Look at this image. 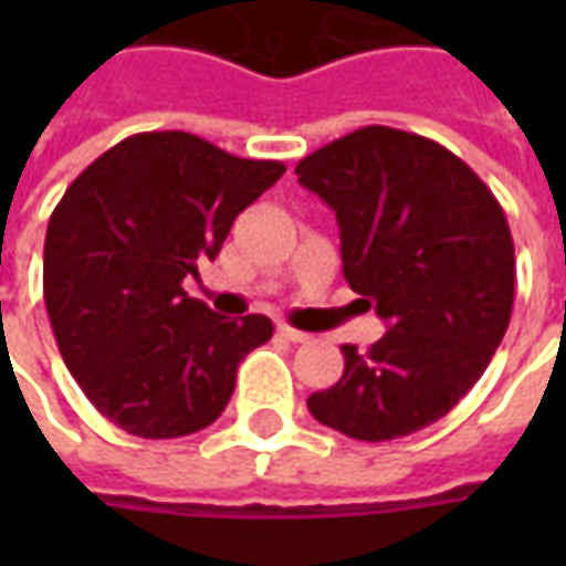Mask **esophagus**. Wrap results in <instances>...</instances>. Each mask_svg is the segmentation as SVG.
<instances>
[{
  "instance_id": "obj_1",
  "label": "esophagus",
  "mask_w": 566,
  "mask_h": 566,
  "mask_svg": "<svg viewBox=\"0 0 566 566\" xmlns=\"http://www.w3.org/2000/svg\"><path fill=\"white\" fill-rule=\"evenodd\" d=\"M279 336L287 339V343H306L308 339V333L296 331V327H287V324H279Z\"/></svg>"
}]
</instances>
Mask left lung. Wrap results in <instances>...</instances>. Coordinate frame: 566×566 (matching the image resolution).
Returning a JSON list of instances; mask_svg holds the SVG:
<instances>
[{
    "label": "left lung",
    "instance_id": "1",
    "mask_svg": "<svg viewBox=\"0 0 566 566\" xmlns=\"http://www.w3.org/2000/svg\"><path fill=\"white\" fill-rule=\"evenodd\" d=\"M339 221L343 272L388 333L343 345L345 373L308 397L321 424L364 442L449 416L510 327L515 248L479 175L439 142L364 127L296 163Z\"/></svg>",
    "mask_w": 566,
    "mask_h": 566
}]
</instances>
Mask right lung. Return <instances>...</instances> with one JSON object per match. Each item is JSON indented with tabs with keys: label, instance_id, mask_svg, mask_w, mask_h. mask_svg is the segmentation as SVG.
Instances as JSON below:
<instances>
[{
	"label": "right lung",
	"instance_id": "add662e5",
	"mask_svg": "<svg viewBox=\"0 0 566 566\" xmlns=\"http://www.w3.org/2000/svg\"><path fill=\"white\" fill-rule=\"evenodd\" d=\"M284 175L193 133L117 142L56 202L44 235V306L60 355L99 412L142 439L197 433L221 416L266 315L223 318L187 296L235 214Z\"/></svg>",
	"mask_w": 566,
	"mask_h": 566
}]
</instances>
